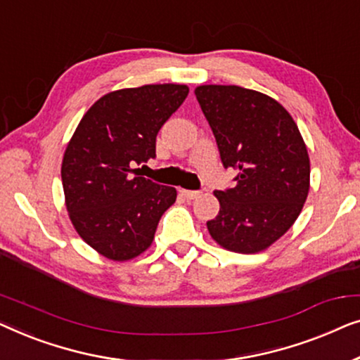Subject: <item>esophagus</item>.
I'll use <instances>...</instances> for the list:
<instances>
[{
	"label": "esophagus",
	"mask_w": 360,
	"mask_h": 360,
	"mask_svg": "<svg viewBox=\"0 0 360 360\" xmlns=\"http://www.w3.org/2000/svg\"><path fill=\"white\" fill-rule=\"evenodd\" d=\"M181 194L184 195L187 200H192V199H197V197H200L202 192H200V191H189V189H181Z\"/></svg>",
	"instance_id": "obj_1"
}]
</instances>
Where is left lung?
I'll return each mask as SVG.
<instances>
[{
    "instance_id": "8db88e82",
    "label": "left lung",
    "mask_w": 360,
    "mask_h": 360,
    "mask_svg": "<svg viewBox=\"0 0 360 360\" xmlns=\"http://www.w3.org/2000/svg\"><path fill=\"white\" fill-rule=\"evenodd\" d=\"M195 98L209 120L235 187L215 191L220 212L207 221L224 250L264 251L295 224L310 191V158L295 120L282 104L241 86L202 84Z\"/></svg>"
}]
</instances>
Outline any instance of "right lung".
Masks as SVG:
<instances>
[{"mask_svg": "<svg viewBox=\"0 0 360 360\" xmlns=\"http://www.w3.org/2000/svg\"><path fill=\"white\" fill-rule=\"evenodd\" d=\"M189 94L186 84H145L104 94L88 109L62 161L68 217L101 256L124 262L151 246L174 187L139 176L155 158L156 135Z\"/></svg>", "mask_w": 360, "mask_h": 360, "instance_id": "add662e5", "label": "right lung"}]
</instances>
